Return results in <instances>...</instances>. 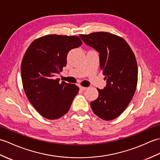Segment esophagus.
I'll use <instances>...</instances> for the list:
<instances>
[{"label":"esophagus","instance_id":"1","mask_svg":"<svg viewBox=\"0 0 160 160\" xmlns=\"http://www.w3.org/2000/svg\"><path fill=\"white\" fill-rule=\"evenodd\" d=\"M87 88H86V87H83V86H79V89L81 90V91H83V90H85Z\"/></svg>","mask_w":160,"mask_h":160}]
</instances>
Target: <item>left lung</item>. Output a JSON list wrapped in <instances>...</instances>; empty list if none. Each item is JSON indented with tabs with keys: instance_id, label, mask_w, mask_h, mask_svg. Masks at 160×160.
<instances>
[{
	"instance_id": "obj_1",
	"label": "left lung",
	"mask_w": 160,
	"mask_h": 160,
	"mask_svg": "<svg viewBox=\"0 0 160 160\" xmlns=\"http://www.w3.org/2000/svg\"><path fill=\"white\" fill-rule=\"evenodd\" d=\"M79 37L99 52L100 68L107 80L103 90L97 88L98 97L90 102L91 108L100 118L112 120L125 111L136 92V57L127 42L116 35L96 32Z\"/></svg>"
}]
</instances>
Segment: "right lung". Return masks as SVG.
Segmentation results:
<instances>
[{
  "instance_id": "right-lung-1",
  "label": "right lung",
  "mask_w": 160,
  "mask_h": 160,
  "mask_svg": "<svg viewBox=\"0 0 160 160\" xmlns=\"http://www.w3.org/2000/svg\"><path fill=\"white\" fill-rule=\"evenodd\" d=\"M78 36L47 35L28 47L21 63V77L28 100L44 118L55 120L68 112L79 92L76 85L55 79L66 66L67 55L79 47Z\"/></svg>"
}]
</instances>
